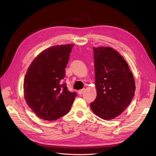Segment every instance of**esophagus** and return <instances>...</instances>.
<instances>
[{"label":"esophagus","instance_id":"1","mask_svg":"<svg viewBox=\"0 0 156 156\" xmlns=\"http://www.w3.org/2000/svg\"><path fill=\"white\" fill-rule=\"evenodd\" d=\"M84 91H85V89H84V88L81 89V90H79L78 91V94H82L84 92Z\"/></svg>","mask_w":156,"mask_h":156}]
</instances>
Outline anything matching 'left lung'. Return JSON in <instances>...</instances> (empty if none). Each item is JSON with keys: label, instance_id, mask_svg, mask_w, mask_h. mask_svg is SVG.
<instances>
[{"label": "left lung", "instance_id": "left-lung-1", "mask_svg": "<svg viewBox=\"0 0 156 156\" xmlns=\"http://www.w3.org/2000/svg\"><path fill=\"white\" fill-rule=\"evenodd\" d=\"M96 100L90 104L92 111L104 120L120 115L129 105L135 90V81L128 64L111 48H93Z\"/></svg>", "mask_w": 156, "mask_h": 156}]
</instances>
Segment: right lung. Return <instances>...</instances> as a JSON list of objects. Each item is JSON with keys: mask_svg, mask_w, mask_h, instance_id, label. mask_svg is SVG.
<instances>
[{"mask_svg": "<svg viewBox=\"0 0 156 156\" xmlns=\"http://www.w3.org/2000/svg\"><path fill=\"white\" fill-rule=\"evenodd\" d=\"M73 44L51 47L42 51L33 60L24 81V96L28 105L45 120H55L66 115L76 92L68 90L65 68Z\"/></svg>", "mask_w": 156, "mask_h": 156, "instance_id": "1", "label": "right lung"}]
</instances>
